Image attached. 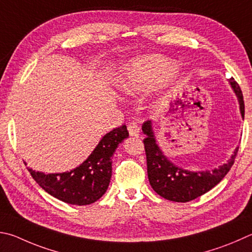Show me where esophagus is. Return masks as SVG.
I'll list each match as a JSON object with an SVG mask.
<instances>
[{
    "mask_svg": "<svg viewBox=\"0 0 252 252\" xmlns=\"http://www.w3.org/2000/svg\"><path fill=\"white\" fill-rule=\"evenodd\" d=\"M127 131H129V134L132 135V136H136L139 135L140 133V127L138 126V123L132 121L130 122L129 125H127Z\"/></svg>",
    "mask_w": 252,
    "mask_h": 252,
    "instance_id": "obj_1",
    "label": "esophagus"
}]
</instances>
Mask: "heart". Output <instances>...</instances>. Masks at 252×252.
<instances>
[{"label": "heart", "instance_id": "obj_1", "mask_svg": "<svg viewBox=\"0 0 252 252\" xmlns=\"http://www.w3.org/2000/svg\"><path fill=\"white\" fill-rule=\"evenodd\" d=\"M175 70L176 63L159 55L138 58L126 68L118 87L126 94H140L161 84Z\"/></svg>", "mask_w": 252, "mask_h": 252}]
</instances>
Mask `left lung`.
<instances>
[{
    "mask_svg": "<svg viewBox=\"0 0 252 252\" xmlns=\"http://www.w3.org/2000/svg\"><path fill=\"white\" fill-rule=\"evenodd\" d=\"M229 81L239 100L241 116L245 117L242 91L232 77ZM142 130L146 134L143 143L150 184L159 196L172 202L186 203L207 193L229 172L238 153L237 148L229 161L213 172H189L175 166L164 157L162 151L155 143L151 121H145L142 126Z\"/></svg>",
    "mask_w": 252,
    "mask_h": 252,
    "instance_id": "1",
    "label": "left lung"
}]
</instances>
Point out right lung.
<instances>
[{"label": "right lung", "instance_id": "add662e5", "mask_svg": "<svg viewBox=\"0 0 252 252\" xmlns=\"http://www.w3.org/2000/svg\"><path fill=\"white\" fill-rule=\"evenodd\" d=\"M129 136L126 126L116 127L103 136L90 157L75 170L44 174L29 168L36 183L57 199L71 205H89L106 193L112 175V155L118 144Z\"/></svg>", "mask_w": 252, "mask_h": 252}]
</instances>
